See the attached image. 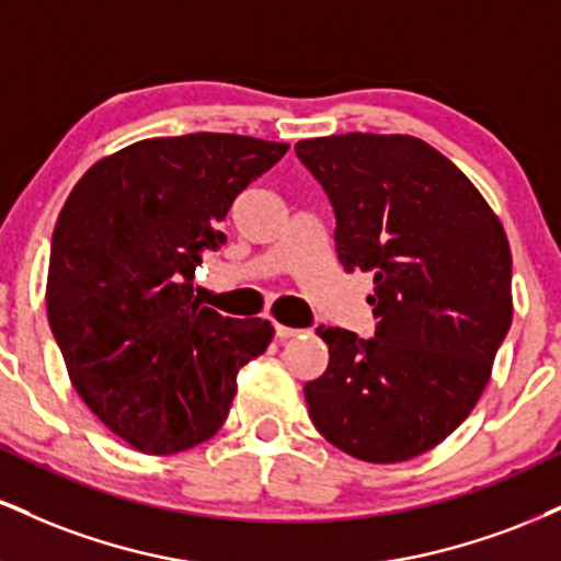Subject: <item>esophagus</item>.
Listing matches in <instances>:
<instances>
[{
    "instance_id": "1",
    "label": "esophagus",
    "mask_w": 561,
    "mask_h": 561,
    "mask_svg": "<svg viewBox=\"0 0 561 561\" xmlns=\"http://www.w3.org/2000/svg\"><path fill=\"white\" fill-rule=\"evenodd\" d=\"M274 332L279 340H289V337H295L300 330H293V327H285V324H274Z\"/></svg>"
}]
</instances>
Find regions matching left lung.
I'll return each mask as SVG.
<instances>
[{
	"mask_svg": "<svg viewBox=\"0 0 561 561\" xmlns=\"http://www.w3.org/2000/svg\"><path fill=\"white\" fill-rule=\"evenodd\" d=\"M330 197L345 272L375 274V337L321 324L327 371L306 382L313 427L371 465L435 448L480 401L512 324V250L478 186L409 134L295 145Z\"/></svg>",
	"mask_w": 561,
	"mask_h": 561,
	"instance_id": "left-lung-1",
	"label": "left lung"
}]
</instances>
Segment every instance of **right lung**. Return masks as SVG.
<instances>
[{"instance_id": "add662e5", "label": "right lung", "mask_w": 561, "mask_h": 561, "mask_svg": "<svg viewBox=\"0 0 561 561\" xmlns=\"http://www.w3.org/2000/svg\"><path fill=\"white\" fill-rule=\"evenodd\" d=\"M289 150L240 134L141 139L79 179L55 224L47 317L81 401L128 446L169 456L218 433L266 319L199 306L192 276L250 182Z\"/></svg>"}]
</instances>
